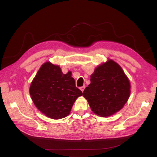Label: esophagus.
Masks as SVG:
<instances>
[{"label":"esophagus","instance_id":"1","mask_svg":"<svg viewBox=\"0 0 157 157\" xmlns=\"http://www.w3.org/2000/svg\"><path fill=\"white\" fill-rule=\"evenodd\" d=\"M85 88V86H81V87H80V88H79V89L81 90L82 92H83V91H84Z\"/></svg>","mask_w":157,"mask_h":157}]
</instances>
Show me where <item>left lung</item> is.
Wrapping results in <instances>:
<instances>
[{
    "instance_id": "left-lung-1",
    "label": "left lung",
    "mask_w": 157,
    "mask_h": 157,
    "mask_svg": "<svg viewBox=\"0 0 157 157\" xmlns=\"http://www.w3.org/2000/svg\"><path fill=\"white\" fill-rule=\"evenodd\" d=\"M83 92L92 111L102 117L118 112L127 102L130 85L120 66L109 60L95 69Z\"/></svg>"
}]
</instances>
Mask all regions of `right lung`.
<instances>
[{"instance_id": "1", "label": "right lung", "mask_w": 157, "mask_h": 157, "mask_svg": "<svg viewBox=\"0 0 157 157\" xmlns=\"http://www.w3.org/2000/svg\"><path fill=\"white\" fill-rule=\"evenodd\" d=\"M30 94L40 112L56 120L68 116L74 102L83 93L76 87L71 72L63 74L59 66L46 62L33 79Z\"/></svg>"}]
</instances>
